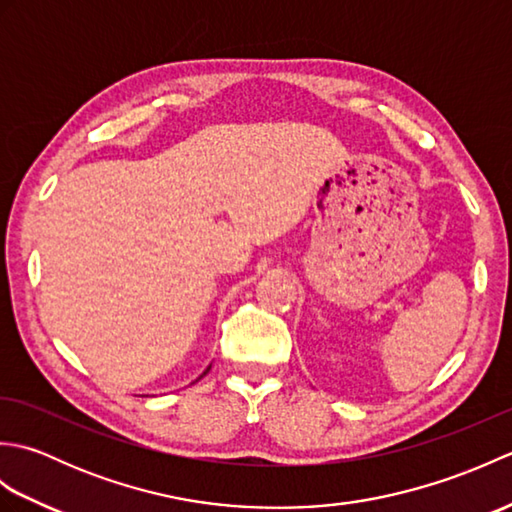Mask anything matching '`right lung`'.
Wrapping results in <instances>:
<instances>
[{
    "label": "right lung",
    "mask_w": 512,
    "mask_h": 512,
    "mask_svg": "<svg viewBox=\"0 0 512 512\" xmlns=\"http://www.w3.org/2000/svg\"><path fill=\"white\" fill-rule=\"evenodd\" d=\"M209 369H211V367H209ZM209 369H206V372H209ZM206 372H204V374H206Z\"/></svg>",
    "instance_id": "add662e5"
}]
</instances>
